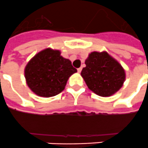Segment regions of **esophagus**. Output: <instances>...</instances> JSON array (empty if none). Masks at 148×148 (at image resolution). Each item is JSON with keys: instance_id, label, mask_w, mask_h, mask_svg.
<instances>
[{"instance_id": "34e87169", "label": "esophagus", "mask_w": 148, "mask_h": 148, "mask_svg": "<svg viewBox=\"0 0 148 148\" xmlns=\"http://www.w3.org/2000/svg\"><path fill=\"white\" fill-rule=\"evenodd\" d=\"M82 67H79V68H77V72H78V73H80V72L82 71Z\"/></svg>"}]
</instances>
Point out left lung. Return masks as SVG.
Returning <instances> with one entry per match:
<instances>
[{"instance_id":"left-lung-1","label":"left lung","mask_w":148,"mask_h":148,"mask_svg":"<svg viewBox=\"0 0 148 148\" xmlns=\"http://www.w3.org/2000/svg\"><path fill=\"white\" fill-rule=\"evenodd\" d=\"M85 65L81 74L88 88L99 96L113 95L124 83V69L106 52L90 53Z\"/></svg>"}]
</instances>
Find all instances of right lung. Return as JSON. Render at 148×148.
Wrapping results in <instances>:
<instances>
[{
    "label": "right lung",
    "instance_id": "right-lung-1",
    "mask_svg": "<svg viewBox=\"0 0 148 148\" xmlns=\"http://www.w3.org/2000/svg\"><path fill=\"white\" fill-rule=\"evenodd\" d=\"M77 72L59 50L46 49L33 57L25 68L29 88L39 96L51 97L64 89L71 74Z\"/></svg>",
    "mask_w": 148,
    "mask_h": 148
}]
</instances>
